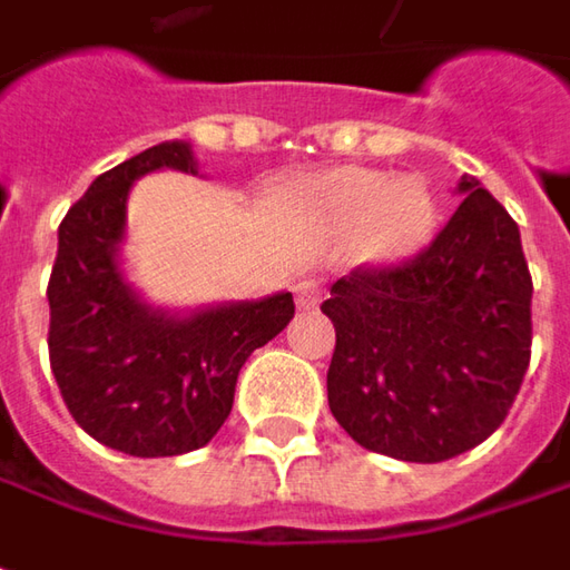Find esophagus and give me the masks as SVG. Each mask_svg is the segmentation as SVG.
Returning <instances> with one entry per match:
<instances>
[{"label":"esophagus","mask_w":570,"mask_h":570,"mask_svg":"<svg viewBox=\"0 0 570 570\" xmlns=\"http://www.w3.org/2000/svg\"><path fill=\"white\" fill-rule=\"evenodd\" d=\"M293 293H296V306L299 309H315L318 296H322V286L315 284V281H299V284L293 286Z\"/></svg>","instance_id":"34e87169"}]
</instances>
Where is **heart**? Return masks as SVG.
<instances>
[{"label": "heart", "instance_id": "heart-1", "mask_svg": "<svg viewBox=\"0 0 570 570\" xmlns=\"http://www.w3.org/2000/svg\"><path fill=\"white\" fill-rule=\"evenodd\" d=\"M322 200L337 223L366 226L380 258L409 255L433 229V200L417 181L392 185L376 171H341L325 181Z\"/></svg>", "mask_w": 570, "mask_h": 570}]
</instances>
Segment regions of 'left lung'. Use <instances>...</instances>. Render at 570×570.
Masks as SVG:
<instances>
[{
  "mask_svg": "<svg viewBox=\"0 0 570 570\" xmlns=\"http://www.w3.org/2000/svg\"><path fill=\"white\" fill-rule=\"evenodd\" d=\"M414 258L332 284L328 409L363 450L443 462L498 431L523 385L532 277L520 229L475 178Z\"/></svg>",
  "mask_w": 570,
  "mask_h": 570,
  "instance_id": "obj_1",
  "label": "left lung"
}]
</instances>
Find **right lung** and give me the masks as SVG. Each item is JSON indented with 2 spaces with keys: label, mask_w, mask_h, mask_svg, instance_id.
Here are the masks:
<instances>
[{
  "label": "right lung",
  "mask_w": 570,
  "mask_h": 570,
  "mask_svg": "<svg viewBox=\"0 0 570 570\" xmlns=\"http://www.w3.org/2000/svg\"><path fill=\"white\" fill-rule=\"evenodd\" d=\"M156 168L194 171L187 142H159L98 175L60 223L50 271V370L72 421L130 456H181L210 443L233 411L252 351L284 332L293 293L175 318L124 284L117 242L127 194Z\"/></svg>",
  "instance_id": "obj_1"
}]
</instances>
